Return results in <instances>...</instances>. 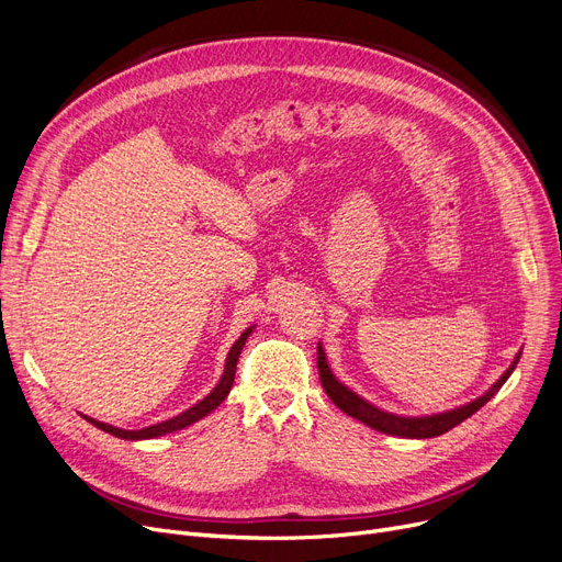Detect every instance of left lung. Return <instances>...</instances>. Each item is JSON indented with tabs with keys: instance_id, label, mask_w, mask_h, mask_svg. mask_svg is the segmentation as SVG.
<instances>
[{
	"instance_id": "obj_1",
	"label": "left lung",
	"mask_w": 562,
	"mask_h": 562,
	"mask_svg": "<svg viewBox=\"0 0 562 562\" xmlns=\"http://www.w3.org/2000/svg\"><path fill=\"white\" fill-rule=\"evenodd\" d=\"M521 358V350L515 356L513 364L508 367V371L501 375L494 385L479 396L476 401H471L467 405H460L456 409H447V412H439V415H430V417H398L392 415V412L380 409L375 405H371L369 401H364L362 396H358L352 390H348L346 385L333 375L328 362H326V352H323V346L318 344L316 348V367H318V378H321V385L326 390V394L333 398V403L350 415L352 419H358L362 424H367L373 430H380L385 435H396V437H407V439H428V437H437V435H445L447 430L456 428L458 424H462L464 419H469L474 412H479L501 387H504V382L510 378V373L515 371L517 362Z\"/></svg>"
}]
</instances>
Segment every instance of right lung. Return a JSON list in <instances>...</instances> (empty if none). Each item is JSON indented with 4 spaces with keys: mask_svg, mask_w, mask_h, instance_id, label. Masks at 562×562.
Here are the masks:
<instances>
[{
    "mask_svg": "<svg viewBox=\"0 0 562 562\" xmlns=\"http://www.w3.org/2000/svg\"><path fill=\"white\" fill-rule=\"evenodd\" d=\"M252 328H255V326H250L239 339L234 341V346L229 348L227 360H225V371H223V375H221V380H218V385L214 387V392L206 394L200 403H195L193 407H189L187 412H182V415H177V417H172V419H168V422H161V424H155V426L140 428V430H123V428H115V426L102 424V422L91 419V417H86V415H81V417H83L86 422H91L95 428H100V430H104V432H109V435H113V437L130 439V441H136V439H155V437H161V435H166V432L182 430V428H187V426L200 422L202 417L210 415V412H214V409L225 401V396L229 394L232 382H234V373H236V362H239L241 348H244L246 339L250 337Z\"/></svg>",
    "mask_w": 562,
    "mask_h": 562,
    "instance_id": "right-lung-1",
    "label": "right lung"
}]
</instances>
